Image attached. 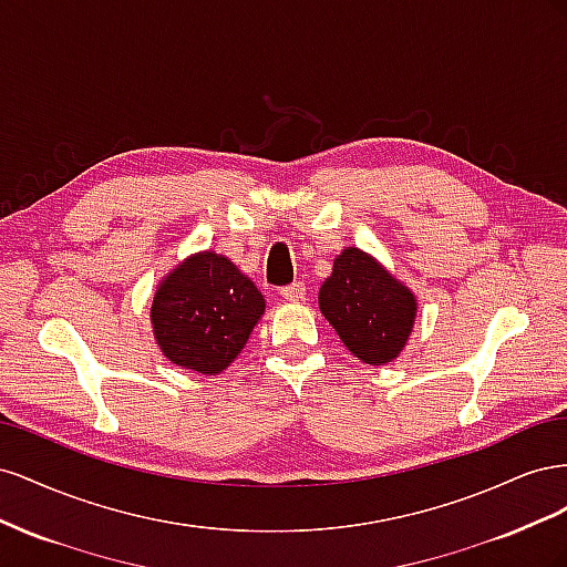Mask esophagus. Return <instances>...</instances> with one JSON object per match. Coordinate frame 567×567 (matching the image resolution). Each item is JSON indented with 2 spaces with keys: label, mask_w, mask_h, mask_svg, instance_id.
Instances as JSON below:
<instances>
[{
  "label": "esophagus",
  "mask_w": 567,
  "mask_h": 567,
  "mask_svg": "<svg viewBox=\"0 0 567 567\" xmlns=\"http://www.w3.org/2000/svg\"><path fill=\"white\" fill-rule=\"evenodd\" d=\"M281 298H286L288 302H300L305 298V286L300 281L288 284L281 288Z\"/></svg>",
  "instance_id": "34e87169"
}]
</instances>
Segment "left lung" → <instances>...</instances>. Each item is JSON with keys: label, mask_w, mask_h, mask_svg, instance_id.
I'll list each match as a JSON object with an SVG mask.
<instances>
[{"label": "left lung", "mask_w": 567, "mask_h": 567, "mask_svg": "<svg viewBox=\"0 0 567 567\" xmlns=\"http://www.w3.org/2000/svg\"><path fill=\"white\" fill-rule=\"evenodd\" d=\"M319 310L354 357L381 367L402 352L414 329L416 300L371 255L348 248L321 284Z\"/></svg>", "instance_id": "1"}]
</instances>
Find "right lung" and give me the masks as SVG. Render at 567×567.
I'll return each mask as SVG.
<instances>
[{
	"mask_svg": "<svg viewBox=\"0 0 567 567\" xmlns=\"http://www.w3.org/2000/svg\"><path fill=\"white\" fill-rule=\"evenodd\" d=\"M262 312V293L236 265L217 252H198L161 284L151 323L169 362L213 375L244 350Z\"/></svg>",
	"mask_w": 567,
	"mask_h": 567,
	"instance_id": "right-lung-1",
	"label": "right lung"
}]
</instances>
